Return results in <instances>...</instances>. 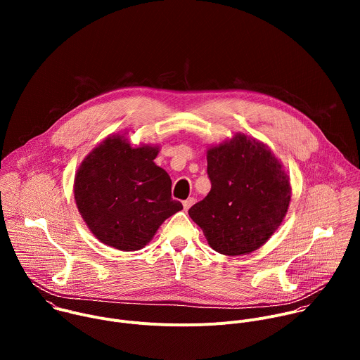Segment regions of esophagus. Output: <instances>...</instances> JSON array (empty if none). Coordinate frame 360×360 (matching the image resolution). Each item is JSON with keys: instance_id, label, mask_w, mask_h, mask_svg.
I'll list each match as a JSON object with an SVG mask.
<instances>
[{"instance_id": "34e87169", "label": "esophagus", "mask_w": 360, "mask_h": 360, "mask_svg": "<svg viewBox=\"0 0 360 360\" xmlns=\"http://www.w3.org/2000/svg\"><path fill=\"white\" fill-rule=\"evenodd\" d=\"M193 203H195V199H193V198H188L186 200H184V202H182V205H184V210H185V211H188V210L192 207Z\"/></svg>"}]
</instances>
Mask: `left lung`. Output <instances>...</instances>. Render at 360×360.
<instances>
[{"label":"left lung","mask_w":360,"mask_h":360,"mask_svg":"<svg viewBox=\"0 0 360 360\" xmlns=\"http://www.w3.org/2000/svg\"><path fill=\"white\" fill-rule=\"evenodd\" d=\"M211 191L188 211L210 246L228 256L259 249L281 226L292 196L274 152L245 134L207 150Z\"/></svg>","instance_id":"8db88e82"}]
</instances>
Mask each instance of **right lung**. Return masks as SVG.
<instances>
[{
    "instance_id": "add662e5",
    "label": "right lung",
    "mask_w": 360,
    "mask_h": 360,
    "mask_svg": "<svg viewBox=\"0 0 360 360\" xmlns=\"http://www.w3.org/2000/svg\"><path fill=\"white\" fill-rule=\"evenodd\" d=\"M125 134L107 136L88 153L75 174L74 198L95 238L128 252L149 243L182 203L171 198L167 171L153 162L160 146H132Z\"/></svg>"
}]
</instances>
